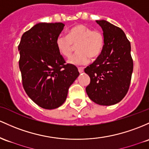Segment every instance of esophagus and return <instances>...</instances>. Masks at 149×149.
<instances>
[{"mask_svg":"<svg viewBox=\"0 0 149 149\" xmlns=\"http://www.w3.org/2000/svg\"><path fill=\"white\" fill-rule=\"evenodd\" d=\"M78 71H79L80 73H83V67H78Z\"/></svg>","mask_w":149,"mask_h":149,"instance_id":"obj_1","label":"esophagus"}]
</instances>
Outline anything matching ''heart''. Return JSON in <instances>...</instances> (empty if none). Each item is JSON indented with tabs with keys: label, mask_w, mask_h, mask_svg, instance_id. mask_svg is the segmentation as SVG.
<instances>
[{
	"label": "heart",
	"mask_w": 149,
	"mask_h": 149,
	"mask_svg": "<svg viewBox=\"0 0 149 149\" xmlns=\"http://www.w3.org/2000/svg\"><path fill=\"white\" fill-rule=\"evenodd\" d=\"M56 47L63 56L71 55L74 45L76 53L70 57L68 62L76 66L89 63L91 57L97 58L104 47V37L98 30H92L84 24H77L69 29L68 35H60L56 39Z\"/></svg>",
	"instance_id": "heart-1"
}]
</instances>
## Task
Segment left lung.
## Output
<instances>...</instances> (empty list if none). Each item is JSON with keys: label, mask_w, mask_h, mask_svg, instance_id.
<instances>
[{"label": "left lung", "mask_w": 149, "mask_h": 149, "mask_svg": "<svg viewBox=\"0 0 149 149\" xmlns=\"http://www.w3.org/2000/svg\"><path fill=\"white\" fill-rule=\"evenodd\" d=\"M96 22L103 31L104 47L97 59L85 68L91 78L86 91L95 103L112 105L125 97L130 88L133 72L131 45L120 27L104 19Z\"/></svg>", "instance_id": "obj_1"}]
</instances>
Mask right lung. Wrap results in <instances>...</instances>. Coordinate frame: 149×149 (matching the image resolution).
I'll return each instance as SVG.
<instances>
[{
	"label": "right lung",
	"mask_w": 149,
	"mask_h": 149,
	"mask_svg": "<svg viewBox=\"0 0 149 149\" xmlns=\"http://www.w3.org/2000/svg\"><path fill=\"white\" fill-rule=\"evenodd\" d=\"M61 22L35 24L21 37L19 67L22 86L29 98L44 109L60 107L71 85L79 76L74 65L65 64L56 47Z\"/></svg>",
	"instance_id": "obj_1"
}]
</instances>
